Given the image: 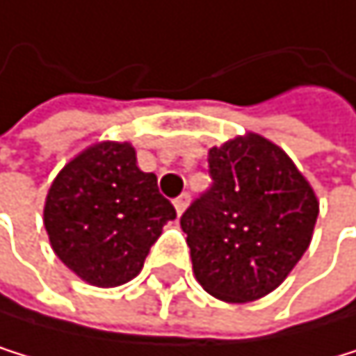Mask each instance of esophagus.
Returning a JSON list of instances; mask_svg holds the SVG:
<instances>
[{
    "mask_svg": "<svg viewBox=\"0 0 356 356\" xmlns=\"http://www.w3.org/2000/svg\"><path fill=\"white\" fill-rule=\"evenodd\" d=\"M188 203H190V194H188V192H184L181 196H177V199H175V209H177V213H184V209L188 207Z\"/></svg>",
    "mask_w": 356,
    "mask_h": 356,
    "instance_id": "34e87169",
    "label": "esophagus"
}]
</instances>
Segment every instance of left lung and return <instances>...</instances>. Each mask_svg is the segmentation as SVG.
Listing matches in <instances>:
<instances>
[{
    "mask_svg": "<svg viewBox=\"0 0 356 356\" xmlns=\"http://www.w3.org/2000/svg\"><path fill=\"white\" fill-rule=\"evenodd\" d=\"M211 188L181 216L194 277L225 302L277 289L309 248L318 199L287 153L259 134L211 147Z\"/></svg>",
    "mask_w": 356,
    "mask_h": 356,
    "instance_id": "1",
    "label": "left lung"
}]
</instances>
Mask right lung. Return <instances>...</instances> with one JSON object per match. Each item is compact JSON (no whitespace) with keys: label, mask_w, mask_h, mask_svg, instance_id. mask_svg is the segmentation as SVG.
I'll return each instance as SVG.
<instances>
[{"label":"right lung","mask_w":356,"mask_h":356,"mask_svg":"<svg viewBox=\"0 0 356 356\" xmlns=\"http://www.w3.org/2000/svg\"><path fill=\"white\" fill-rule=\"evenodd\" d=\"M175 218L157 177L138 168L129 143H97L58 172L42 220L64 266L90 285L116 287L143 270Z\"/></svg>","instance_id":"1"}]
</instances>
